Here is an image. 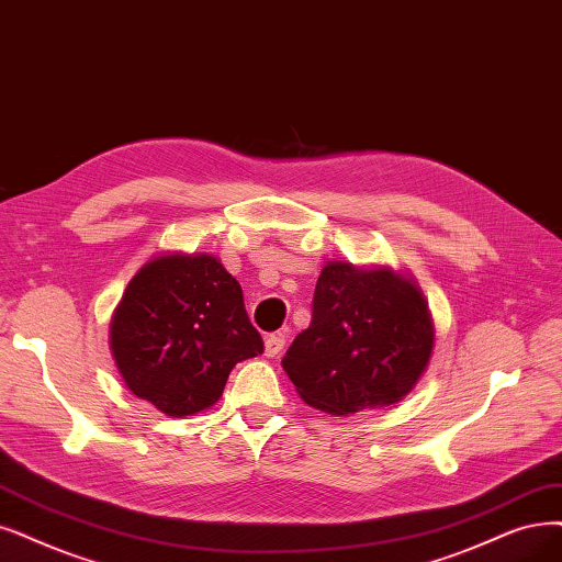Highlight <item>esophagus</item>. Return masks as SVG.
<instances>
[{"mask_svg": "<svg viewBox=\"0 0 562 562\" xmlns=\"http://www.w3.org/2000/svg\"><path fill=\"white\" fill-rule=\"evenodd\" d=\"M284 336L282 334H270V336H266V357H278L280 351L284 349Z\"/></svg>", "mask_w": 562, "mask_h": 562, "instance_id": "obj_1", "label": "esophagus"}]
</instances>
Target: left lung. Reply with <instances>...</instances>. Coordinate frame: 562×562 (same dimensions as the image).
<instances>
[{
	"label": "left lung",
	"mask_w": 562,
	"mask_h": 562,
	"mask_svg": "<svg viewBox=\"0 0 562 562\" xmlns=\"http://www.w3.org/2000/svg\"><path fill=\"white\" fill-rule=\"evenodd\" d=\"M432 340L428 305L409 280L334 261L317 280L313 322L282 368L310 407L342 417L403 401L428 366Z\"/></svg>",
	"instance_id": "8db88e82"
}]
</instances>
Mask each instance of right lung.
<instances>
[{
	"label": "right lung",
	"mask_w": 562,
	"mask_h": 562,
	"mask_svg": "<svg viewBox=\"0 0 562 562\" xmlns=\"http://www.w3.org/2000/svg\"><path fill=\"white\" fill-rule=\"evenodd\" d=\"M111 349L124 384L169 417L220 401L228 372L263 351L243 289L207 255H169L145 263L111 324Z\"/></svg>",
	"instance_id": "right-lung-1"
}]
</instances>
